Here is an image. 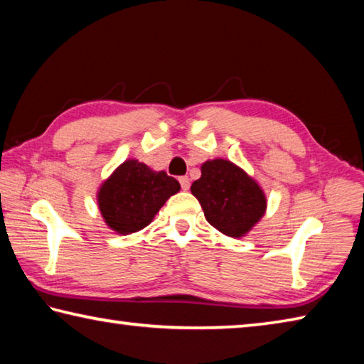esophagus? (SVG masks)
<instances>
[{"label": "esophagus", "instance_id": "1", "mask_svg": "<svg viewBox=\"0 0 364 364\" xmlns=\"http://www.w3.org/2000/svg\"><path fill=\"white\" fill-rule=\"evenodd\" d=\"M178 182H181L182 190H188L190 188V178L187 176H181L178 177Z\"/></svg>", "mask_w": 364, "mask_h": 364}]
</instances>
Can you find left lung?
<instances>
[{
    "mask_svg": "<svg viewBox=\"0 0 364 364\" xmlns=\"http://www.w3.org/2000/svg\"><path fill=\"white\" fill-rule=\"evenodd\" d=\"M206 220L232 238L243 237L265 213V196L243 169L225 159L201 166V177L192 183Z\"/></svg>",
    "mask_w": 364,
    "mask_h": 364,
    "instance_id": "1",
    "label": "left lung"
}]
</instances>
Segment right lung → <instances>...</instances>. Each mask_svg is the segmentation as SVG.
Wrapping results in <instances>:
<instances>
[{
  "label": "right lung",
  "instance_id": "right-lung-1",
  "mask_svg": "<svg viewBox=\"0 0 364 364\" xmlns=\"http://www.w3.org/2000/svg\"><path fill=\"white\" fill-rule=\"evenodd\" d=\"M178 190V182L164 171L155 172L144 163L127 159L100 187L99 208L108 227L123 235L134 233L149 225Z\"/></svg>",
  "mask_w": 364,
  "mask_h": 364
}]
</instances>
